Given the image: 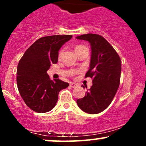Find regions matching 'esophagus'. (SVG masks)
<instances>
[{"instance_id": "1", "label": "esophagus", "mask_w": 146, "mask_h": 146, "mask_svg": "<svg viewBox=\"0 0 146 146\" xmlns=\"http://www.w3.org/2000/svg\"><path fill=\"white\" fill-rule=\"evenodd\" d=\"M70 86L72 87V88H75V87L78 86V84L75 83H73V82H71L70 83Z\"/></svg>"}]
</instances>
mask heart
<instances>
[{
  "instance_id": "obj_1",
  "label": "heart",
  "mask_w": 146,
  "mask_h": 146,
  "mask_svg": "<svg viewBox=\"0 0 146 146\" xmlns=\"http://www.w3.org/2000/svg\"><path fill=\"white\" fill-rule=\"evenodd\" d=\"M81 49H88V48H87L86 46H83V45H79V46H76V48H75V51H80V50ZM63 51H64V49H61L59 51V53H58V57H59V58H60V57L62 56V55L63 53Z\"/></svg>"
}]
</instances>
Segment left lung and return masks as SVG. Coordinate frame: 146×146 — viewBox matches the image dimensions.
Returning a JSON list of instances; mask_svg holds the SVG:
<instances>
[{"label":"left lung","mask_w":146,"mask_h":146,"mask_svg":"<svg viewBox=\"0 0 146 146\" xmlns=\"http://www.w3.org/2000/svg\"><path fill=\"white\" fill-rule=\"evenodd\" d=\"M76 38L88 41L91 46L90 68L85 78L93 79L92 86L83 98L77 100V104L85 113L98 114L108 108L116 94L120 84L121 59L111 44L100 35L88 33Z\"/></svg>","instance_id":"1"}]
</instances>
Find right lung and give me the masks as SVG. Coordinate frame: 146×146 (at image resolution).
<instances>
[{
    "mask_svg": "<svg viewBox=\"0 0 146 146\" xmlns=\"http://www.w3.org/2000/svg\"><path fill=\"white\" fill-rule=\"evenodd\" d=\"M71 35H56L39 38L20 60L17 67L18 89L28 107L37 113L50 111L56 106L61 90L69 86L61 80H51L46 71L56 64L58 51Z\"/></svg>",
    "mask_w": 146,
    "mask_h": 146,
    "instance_id": "add662e5",
    "label": "right lung"
}]
</instances>
